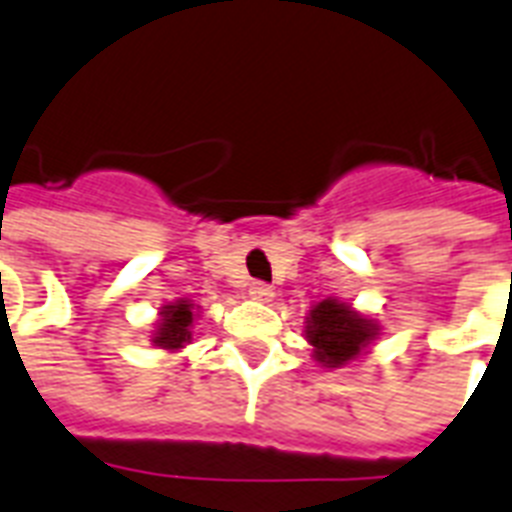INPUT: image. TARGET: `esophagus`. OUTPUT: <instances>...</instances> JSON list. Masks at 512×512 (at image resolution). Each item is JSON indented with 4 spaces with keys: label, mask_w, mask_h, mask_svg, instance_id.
<instances>
[{
    "label": "esophagus",
    "mask_w": 512,
    "mask_h": 512,
    "mask_svg": "<svg viewBox=\"0 0 512 512\" xmlns=\"http://www.w3.org/2000/svg\"><path fill=\"white\" fill-rule=\"evenodd\" d=\"M249 297H252V300H257V303H271L273 289L268 287V284H263V281H255V284L249 287Z\"/></svg>",
    "instance_id": "34e87169"
}]
</instances>
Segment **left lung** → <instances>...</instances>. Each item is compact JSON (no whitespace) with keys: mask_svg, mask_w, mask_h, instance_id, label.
I'll list each match as a JSON object with an SVG mask.
<instances>
[{"mask_svg":"<svg viewBox=\"0 0 512 512\" xmlns=\"http://www.w3.org/2000/svg\"><path fill=\"white\" fill-rule=\"evenodd\" d=\"M377 335L380 327L372 319H366L335 297L313 305L305 319V337L313 345V358L329 369L350 364L372 345Z\"/></svg>","mask_w":512,"mask_h":512,"instance_id":"8db88e82","label":"left lung"}]
</instances>
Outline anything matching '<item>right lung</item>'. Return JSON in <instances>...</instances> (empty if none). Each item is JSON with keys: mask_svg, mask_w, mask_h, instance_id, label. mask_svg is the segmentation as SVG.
I'll return each instance as SVG.
<instances>
[{"mask_svg": "<svg viewBox=\"0 0 512 512\" xmlns=\"http://www.w3.org/2000/svg\"><path fill=\"white\" fill-rule=\"evenodd\" d=\"M162 319L156 324L154 332V345L164 350H180L185 342H191V327L196 319V305L191 300H177V303L164 305Z\"/></svg>", "mask_w": 512, "mask_h": 512, "instance_id": "1", "label": "right lung"}]
</instances>
